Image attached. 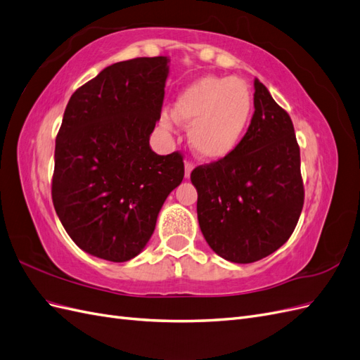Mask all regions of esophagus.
<instances>
[{"label":"esophagus","instance_id":"obj_1","mask_svg":"<svg viewBox=\"0 0 360 360\" xmlns=\"http://www.w3.org/2000/svg\"><path fill=\"white\" fill-rule=\"evenodd\" d=\"M193 169H194V164L191 161H186V178L187 179L191 176Z\"/></svg>","mask_w":360,"mask_h":360}]
</instances>
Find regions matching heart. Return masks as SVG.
Instances as JSON below:
<instances>
[{
  "label": "heart",
  "mask_w": 360,
  "mask_h": 360,
  "mask_svg": "<svg viewBox=\"0 0 360 360\" xmlns=\"http://www.w3.org/2000/svg\"><path fill=\"white\" fill-rule=\"evenodd\" d=\"M173 112L174 116L162 112L161 125L172 129L176 119L190 123L194 153L202 160L220 161L240 146L252 119L253 96L241 79L207 75L181 91Z\"/></svg>",
  "instance_id": "obj_1"
}]
</instances>
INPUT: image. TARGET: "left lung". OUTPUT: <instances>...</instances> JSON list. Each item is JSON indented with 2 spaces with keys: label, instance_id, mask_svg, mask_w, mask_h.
Returning <instances> with one entry per match:
<instances>
[{
  "label": "left lung",
  "instance_id": "1",
  "mask_svg": "<svg viewBox=\"0 0 360 360\" xmlns=\"http://www.w3.org/2000/svg\"><path fill=\"white\" fill-rule=\"evenodd\" d=\"M255 112L229 157L191 172L198 220L223 259L250 264L271 255L294 232L304 188L292 120L255 79Z\"/></svg>",
  "mask_w": 360,
  "mask_h": 360
}]
</instances>
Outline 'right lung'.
Wrapping results in <instances>:
<instances>
[{"label":"right lung","instance_id":"obj_1","mask_svg":"<svg viewBox=\"0 0 360 360\" xmlns=\"http://www.w3.org/2000/svg\"><path fill=\"white\" fill-rule=\"evenodd\" d=\"M167 57L111 65L70 96L56 139L53 203L68 235L96 258L125 262L155 229L164 200L184 178L179 152L158 155Z\"/></svg>","mask_w":360,"mask_h":360}]
</instances>
